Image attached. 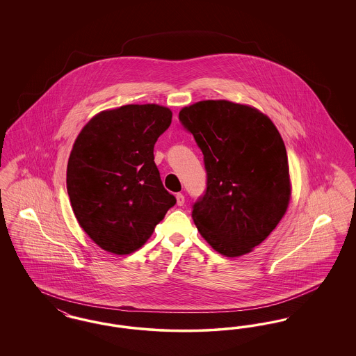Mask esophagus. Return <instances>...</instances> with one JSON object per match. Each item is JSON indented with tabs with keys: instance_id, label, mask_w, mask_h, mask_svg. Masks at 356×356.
Masks as SVG:
<instances>
[{
	"instance_id": "34e87169",
	"label": "esophagus",
	"mask_w": 356,
	"mask_h": 356,
	"mask_svg": "<svg viewBox=\"0 0 356 356\" xmlns=\"http://www.w3.org/2000/svg\"><path fill=\"white\" fill-rule=\"evenodd\" d=\"M176 200H177V205H179V207L184 205V202H186L184 195H183V193H177V195H176Z\"/></svg>"
}]
</instances>
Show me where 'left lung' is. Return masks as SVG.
I'll list each match as a JSON object with an SVG mask.
<instances>
[{"mask_svg":"<svg viewBox=\"0 0 356 356\" xmlns=\"http://www.w3.org/2000/svg\"><path fill=\"white\" fill-rule=\"evenodd\" d=\"M179 120L204 154L207 188L192 218L219 254H248L271 234L291 196L287 151L271 120L225 100L186 106Z\"/></svg>","mask_w":356,"mask_h":356,"instance_id":"1","label":"left lung"}]
</instances>
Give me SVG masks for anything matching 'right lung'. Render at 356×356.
<instances>
[{
	"instance_id": "1",
	"label": "right lung",
	"mask_w": 356,
	"mask_h": 356,
	"mask_svg": "<svg viewBox=\"0 0 356 356\" xmlns=\"http://www.w3.org/2000/svg\"><path fill=\"white\" fill-rule=\"evenodd\" d=\"M172 122L156 104L124 105L95 116L74 141L67 170L72 209L102 250H138L176 204L163 186L153 148Z\"/></svg>"
}]
</instances>
